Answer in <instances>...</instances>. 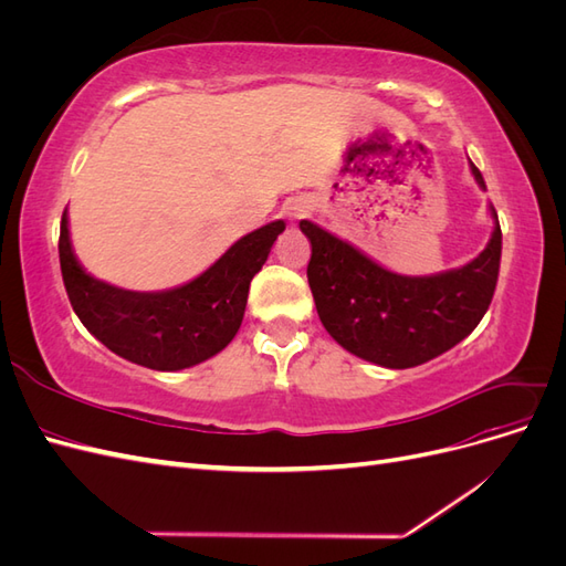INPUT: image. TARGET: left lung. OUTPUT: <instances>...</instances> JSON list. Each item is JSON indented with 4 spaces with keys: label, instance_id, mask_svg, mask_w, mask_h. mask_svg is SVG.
<instances>
[{
    "label": "left lung",
    "instance_id": "8db88e82",
    "mask_svg": "<svg viewBox=\"0 0 566 566\" xmlns=\"http://www.w3.org/2000/svg\"><path fill=\"white\" fill-rule=\"evenodd\" d=\"M479 188L486 184L470 163ZM486 248L472 262L432 276H401L342 238L300 221L312 241L306 266L323 328L339 347L385 368H413L432 361L465 339L484 318L499 283L503 233L499 214Z\"/></svg>",
    "mask_w": 566,
    "mask_h": 566
}]
</instances>
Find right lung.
Segmentation results:
<instances>
[{"mask_svg":"<svg viewBox=\"0 0 566 566\" xmlns=\"http://www.w3.org/2000/svg\"><path fill=\"white\" fill-rule=\"evenodd\" d=\"M283 231L285 221H271L235 241L198 279L160 293H136L82 269L63 212L59 256L65 293L84 328L117 356L153 370L191 368L235 337L250 281Z\"/></svg>","mask_w":566,"mask_h":566,"instance_id":"add662e5","label":"right lung"}]
</instances>
